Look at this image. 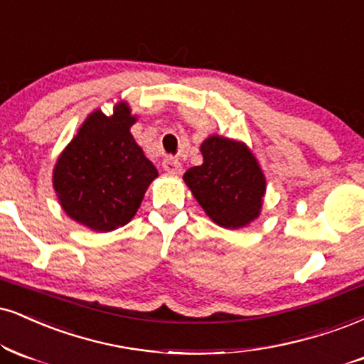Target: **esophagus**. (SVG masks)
I'll list each match as a JSON object with an SVG mask.
<instances>
[{
    "mask_svg": "<svg viewBox=\"0 0 364 364\" xmlns=\"http://www.w3.org/2000/svg\"><path fill=\"white\" fill-rule=\"evenodd\" d=\"M163 168L164 171H168L171 174H181L183 171V166L179 163L178 159H174V157H166L163 161Z\"/></svg>",
    "mask_w": 364,
    "mask_h": 364,
    "instance_id": "1",
    "label": "esophagus"
}]
</instances>
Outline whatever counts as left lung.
Here are the masks:
<instances>
[{
    "mask_svg": "<svg viewBox=\"0 0 364 364\" xmlns=\"http://www.w3.org/2000/svg\"><path fill=\"white\" fill-rule=\"evenodd\" d=\"M203 164L185 173V183L205 213L225 229L259 217L266 179L246 144L212 135L201 144Z\"/></svg>",
    "mask_w": 364,
    "mask_h": 364,
    "instance_id": "left-lung-1",
    "label": "left lung"
}]
</instances>
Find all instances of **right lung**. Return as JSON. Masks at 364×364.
Returning a JSON list of instances; mask_svg holds the SVG:
<instances>
[{"label": "right lung", "instance_id": "right-lung-1", "mask_svg": "<svg viewBox=\"0 0 364 364\" xmlns=\"http://www.w3.org/2000/svg\"><path fill=\"white\" fill-rule=\"evenodd\" d=\"M135 120L125 102L117 105L112 117L96 110L57 159L54 190L60 207L77 224L96 232L129 224L157 178L154 164L130 134Z\"/></svg>", "mask_w": 364, "mask_h": 364}]
</instances>
